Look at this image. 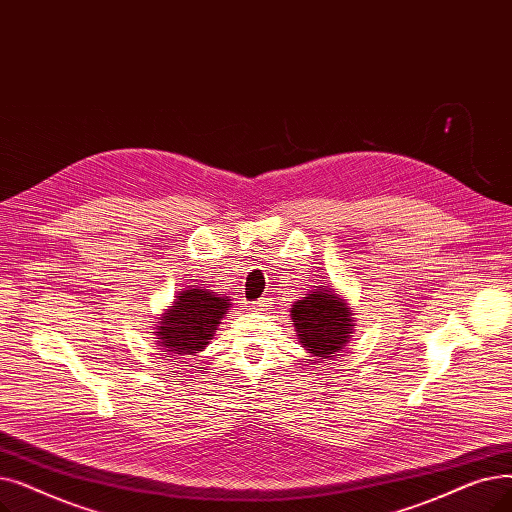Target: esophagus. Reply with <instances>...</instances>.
I'll return each mask as SVG.
<instances>
[{
	"mask_svg": "<svg viewBox=\"0 0 512 512\" xmlns=\"http://www.w3.org/2000/svg\"><path fill=\"white\" fill-rule=\"evenodd\" d=\"M257 311H270L272 309V299H265V297H261L259 301H255V305H253Z\"/></svg>",
	"mask_w": 512,
	"mask_h": 512,
	"instance_id": "esophagus-1",
	"label": "esophagus"
}]
</instances>
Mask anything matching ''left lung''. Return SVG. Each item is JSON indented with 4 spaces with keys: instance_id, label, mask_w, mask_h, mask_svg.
<instances>
[{
    "instance_id": "left-lung-1",
    "label": "left lung",
    "mask_w": 512,
    "mask_h": 512,
    "mask_svg": "<svg viewBox=\"0 0 512 512\" xmlns=\"http://www.w3.org/2000/svg\"><path fill=\"white\" fill-rule=\"evenodd\" d=\"M351 316V307L345 299L324 286H316L307 297L291 307L299 343L307 353L320 360L332 358V353L343 351L349 343L355 326Z\"/></svg>"
}]
</instances>
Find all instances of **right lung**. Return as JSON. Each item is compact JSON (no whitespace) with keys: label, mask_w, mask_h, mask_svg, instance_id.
Segmentation results:
<instances>
[{"label":"right lung","mask_w":512,"mask_h":512,"mask_svg":"<svg viewBox=\"0 0 512 512\" xmlns=\"http://www.w3.org/2000/svg\"><path fill=\"white\" fill-rule=\"evenodd\" d=\"M230 307L228 297H219L205 286L180 291L173 305L161 316L157 326V343L177 355H194L203 351L213 339L219 320Z\"/></svg>","instance_id":"right-lung-1"}]
</instances>
